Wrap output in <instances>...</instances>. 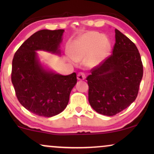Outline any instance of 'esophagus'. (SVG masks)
Wrapping results in <instances>:
<instances>
[{
	"instance_id": "1",
	"label": "esophagus",
	"mask_w": 154,
	"mask_h": 154,
	"mask_svg": "<svg viewBox=\"0 0 154 154\" xmlns=\"http://www.w3.org/2000/svg\"><path fill=\"white\" fill-rule=\"evenodd\" d=\"M85 79V75L83 73H79V74L77 75V79L79 80V81H83Z\"/></svg>"
}]
</instances>
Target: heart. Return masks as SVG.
Segmentation results:
<instances>
[{
    "label": "heart",
    "instance_id": "1",
    "mask_svg": "<svg viewBox=\"0 0 154 154\" xmlns=\"http://www.w3.org/2000/svg\"><path fill=\"white\" fill-rule=\"evenodd\" d=\"M110 50V43L104 35L95 31H89L80 35L71 42L69 47L67 59L75 64L83 60L88 67H94L101 64L106 58Z\"/></svg>",
    "mask_w": 154,
    "mask_h": 154
}]
</instances>
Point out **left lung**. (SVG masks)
Instances as JSON below:
<instances>
[{
  "label": "left lung",
  "mask_w": 154,
  "mask_h": 154,
  "mask_svg": "<svg viewBox=\"0 0 154 154\" xmlns=\"http://www.w3.org/2000/svg\"><path fill=\"white\" fill-rule=\"evenodd\" d=\"M113 54L90 71L87 77L88 101L100 114L112 116L135 100L143 76V65L137 48L115 29Z\"/></svg>",
  "instance_id": "8db88e82"
}]
</instances>
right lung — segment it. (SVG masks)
<instances>
[{"mask_svg": "<svg viewBox=\"0 0 154 154\" xmlns=\"http://www.w3.org/2000/svg\"><path fill=\"white\" fill-rule=\"evenodd\" d=\"M64 31H37L22 43L12 60L11 79L17 97L25 109L40 116L52 117L64 111L77 83L75 73L63 75L45 68L36 52L60 55Z\"/></svg>", "mask_w": 154, "mask_h": 154, "instance_id": "obj_1", "label": "right lung"}]
</instances>
